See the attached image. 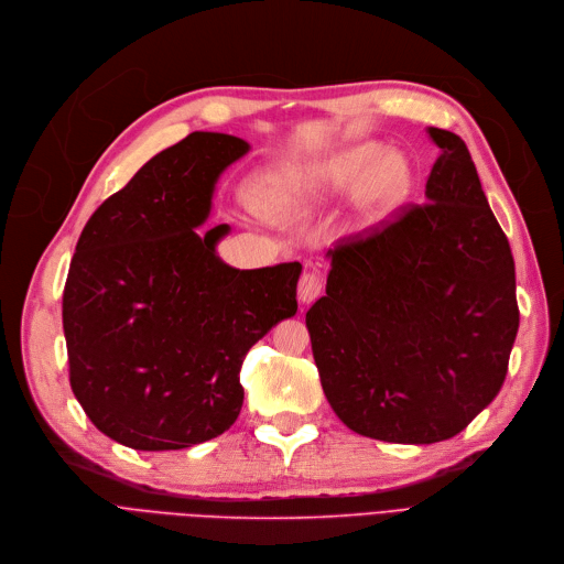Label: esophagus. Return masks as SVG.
<instances>
[{"label": "esophagus", "mask_w": 564, "mask_h": 564, "mask_svg": "<svg viewBox=\"0 0 564 564\" xmlns=\"http://www.w3.org/2000/svg\"><path fill=\"white\" fill-rule=\"evenodd\" d=\"M324 293V278L318 273H305L299 282V299L303 305L314 303Z\"/></svg>", "instance_id": "obj_1"}]
</instances>
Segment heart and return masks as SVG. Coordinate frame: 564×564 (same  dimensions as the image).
Instances as JSON below:
<instances>
[{"label":"heart","instance_id":"obj_1","mask_svg":"<svg viewBox=\"0 0 564 564\" xmlns=\"http://www.w3.org/2000/svg\"><path fill=\"white\" fill-rule=\"evenodd\" d=\"M373 156H377V149H354L312 174H278L268 178L261 193L263 210L280 223L301 220L330 195L351 187L369 166L360 178L356 204L365 220H377L406 197L411 170L406 160L397 153L379 155L377 161Z\"/></svg>","mask_w":564,"mask_h":564}]
</instances>
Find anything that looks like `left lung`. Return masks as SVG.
<instances>
[{
    "label": "left lung",
    "mask_w": 564,
    "mask_h": 564,
    "mask_svg": "<svg viewBox=\"0 0 564 564\" xmlns=\"http://www.w3.org/2000/svg\"><path fill=\"white\" fill-rule=\"evenodd\" d=\"M426 204L339 238L307 312L321 386L356 434L447 441L485 411L519 330L514 259L466 142L429 128Z\"/></svg>",
    "instance_id": "8db88e82"
}]
</instances>
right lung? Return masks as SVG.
Returning <instances> with one entry per match:
<instances>
[{
	"mask_svg": "<svg viewBox=\"0 0 564 564\" xmlns=\"http://www.w3.org/2000/svg\"><path fill=\"white\" fill-rule=\"evenodd\" d=\"M248 151L225 132H191L79 234L64 286L70 388L126 447L183 449L227 432L248 351L299 310V261L238 271L216 252L227 225L197 231L220 174Z\"/></svg>",
	"mask_w": 564,
	"mask_h": 564,
	"instance_id": "right-lung-1",
	"label": "right lung"
}]
</instances>
